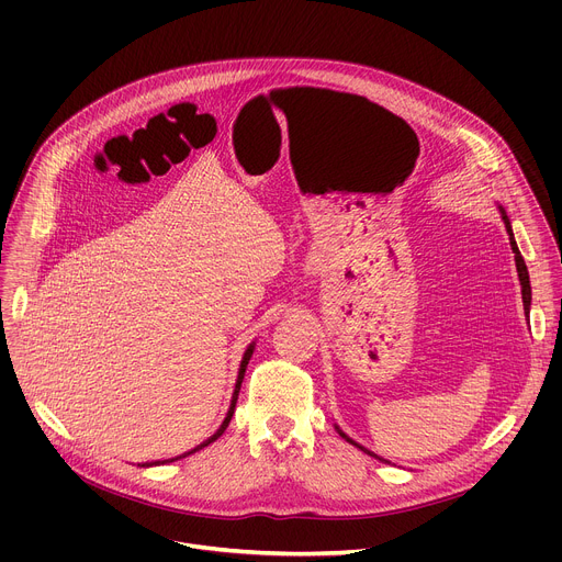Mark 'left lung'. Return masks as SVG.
Listing matches in <instances>:
<instances>
[{
  "mask_svg": "<svg viewBox=\"0 0 562 562\" xmlns=\"http://www.w3.org/2000/svg\"><path fill=\"white\" fill-rule=\"evenodd\" d=\"M503 211V209H501ZM503 220H505V226H507V231H509V239H512V249H514V258H516V267H518V278H520V286H522V304H525V311L529 313V304H531V286H529V273H527V265H525V260H522V256H520V251H518V245H516V239H514V233H512V224H509V220H507V215H505V211H503ZM345 436V434H342ZM347 438V436H345ZM349 440V438H347ZM349 442H353V440H349ZM356 445V442H353ZM362 449V447H360Z\"/></svg>",
  "mask_w": 562,
  "mask_h": 562,
  "instance_id": "1",
  "label": "left lung"
}]
</instances>
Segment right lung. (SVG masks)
<instances>
[{"instance_id":"add662e5","label":"right lung","mask_w":562,"mask_h":562,"mask_svg":"<svg viewBox=\"0 0 562 562\" xmlns=\"http://www.w3.org/2000/svg\"><path fill=\"white\" fill-rule=\"evenodd\" d=\"M251 353H254V345L247 349V353H245V358H243V364H239V375H237V384H235V391H233V400H231V409H228V414H226V418H224V423H222V427L209 438V440H204L202 445H198L193 451H200V449H204V447H209L211 442H215L222 434H224V429L228 427V423H231V416H233V412H235V403H237V393H239V384H243V378H245V371H247V364H249V360H251ZM193 451H189V453H193ZM189 453H184V456H189ZM184 456H180V458H184ZM178 460V458H176ZM167 462V460H165ZM155 464H159V462H155Z\"/></svg>"}]
</instances>
